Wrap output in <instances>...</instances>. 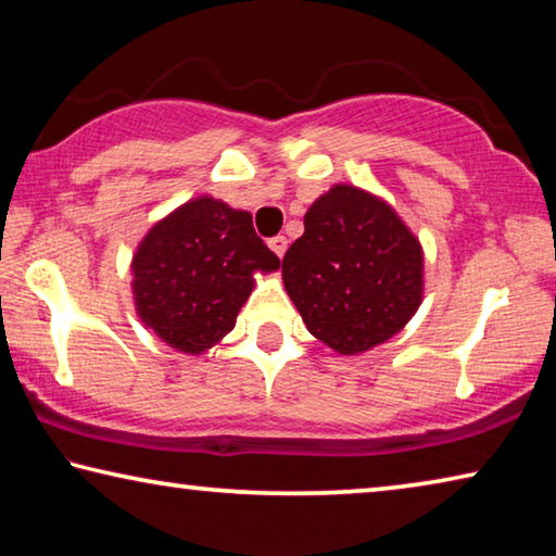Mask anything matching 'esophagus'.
Listing matches in <instances>:
<instances>
[{"label":"esophagus","mask_w":556,"mask_h":556,"mask_svg":"<svg viewBox=\"0 0 556 556\" xmlns=\"http://www.w3.org/2000/svg\"><path fill=\"white\" fill-rule=\"evenodd\" d=\"M269 250L275 252L277 257H285V252H287V238L285 235H277V238H269Z\"/></svg>","instance_id":"esophagus-1"}]
</instances>
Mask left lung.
I'll return each mask as SVG.
<instances>
[{
  "label": "left lung",
  "mask_w": 556,
  "mask_h": 556,
  "mask_svg": "<svg viewBox=\"0 0 556 556\" xmlns=\"http://www.w3.org/2000/svg\"><path fill=\"white\" fill-rule=\"evenodd\" d=\"M419 240L388 203L333 186L304 215L281 260L287 294L308 331L343 355L388 341L421 304Z\"/></svg>",
  "instance_id": "obj_1"
}]
</instances>
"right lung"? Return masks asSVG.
Segmentation results:
<instances>
[{"label":"right lung","mask_w":556,"mask_h":556,"mask_svg":"<svg viewBox=\"0 0 556 556\" xmlns=\"http://www.w3.org/2000/svg\"><path fill=\"white\" fill-rule=\"evenodd\" d=\"M279 257L252 228L248 211L223 201H188L159 220L131 260L137 314L176 351L203 353L232 331L255 271Z\"/></svg>","instance_id":"add662e5"}]
</instances>
